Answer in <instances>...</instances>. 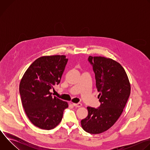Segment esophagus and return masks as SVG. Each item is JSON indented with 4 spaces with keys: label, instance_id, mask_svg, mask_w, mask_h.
I'll use <instances>...</instances> for the list:
<instances>
[{
    "label": "esophagus",
    "instance_id": "34e87169",
    "mask_svg": "<svg viewBox=\"0 0 150 150\" xmlns=\"http://www.w3.org/2000/svg\"><path fill=\"white\" fill-rule=\"evenodd\" d=\"M73 105L76 107V108H80V107L82 106L81 103H73Z\"/></svg>",
    "mask_w": 150,
    "mask_h": 150
}]
</instances>
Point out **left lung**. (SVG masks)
Here are the masks:
<instances>
[{
	"mask_svg": "<svg viewBox=\"0 0 150 150\" xmlns=\"http://www.w3.org/2000/svg\"><path fill=\"white\" fill-rule=\"evenodd\" d=\"M95 73L101 105L87 107L88 116L81 122L83 129L91 134L108 131L122 115L131 93L127 75L119 63L103 56L88 57Z\"/></svg>",
	"mask_w": 150,
	"mask_h": 150,
	"instance_id": "1",
	"label": "left lung"
}]
</instances>
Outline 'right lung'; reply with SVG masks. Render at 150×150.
Listing matches in <instances>:
<instances>
[{
    "instance_id": "right-lung-1",
    "label": "right lung",
    "mask_w": 150,
    "mask_h": 150,
    "mask_svg": "<svg viewBox=\"0 0 150 150\" xmlns=\"http://www.w3.org/2000/svg\"><path fill=\"white\" fill-rule=\"evenodd\" d=\"M68 59L65 55L41 56L24 73L19 93L24 111L31 122L42 129L50 130L61 122L68 103L50 92L59 84Z\"/></svg>"
}]
</instances>
